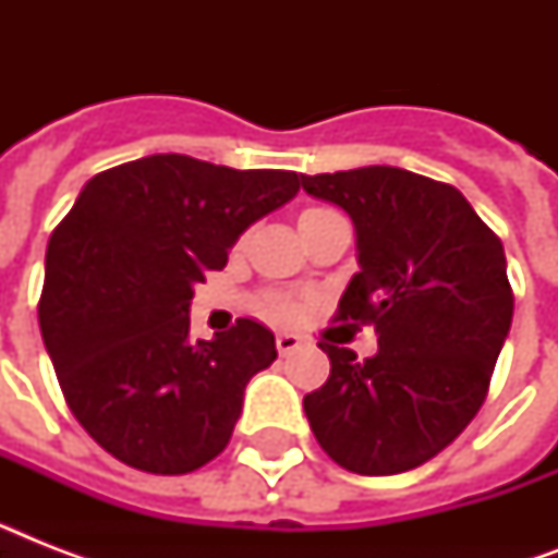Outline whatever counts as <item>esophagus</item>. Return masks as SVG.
<instances>
[{
    "label": "esophagus",
    "instance_id": "34e87169",
    "mask_svg": "<svg viewBox=\"0 0 558 558\" xmlns=\"http://www.w3.org/2000/svg\"><path fill=\"white\" fill-rule=\"evenodd\" d=\"M301 344H304V341H301V336H295V332H278V339H275V348H278L280 356H287V353H295Z\"/></svg>",
    "mask_w": 558,
    "mask_h": 558
}]
</instances>
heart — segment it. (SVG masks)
<instances>
[{
  "label": "heart",
  "instance_id": "1",
  "mask_svg": "<svg viewBox=\"0 0 558 558\" xmlns=\"http://www.w3.org/2000/svg\"><path fill=\"white\" fill-rule=\"evenodd\" d=\"M313 210H324V208H313ZM306 214H310V210H306ZM269 310H271V313H275V315H287V313H289L287 306H283V304H278V301H271V304H269Z\"/></svg>",
  "mask_w": 558,
  "mask_h": 558
}]
</instances>
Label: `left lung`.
<instances>
[{
  "mask_svg": "<svg viewBox=\"0 0 558 558\" xmlns=\"http://www.w3.org/2000/svg\"><path fill=\"white\" fill-rule=\"evenodd\" d=\"M310 196L348 210L359 271L336 322L376 327L359 362L322 341L330 379L306 393L315 440L356 475L423 466L481 411L512 324L501 240L458 187L388 165L301 177Z\"/></svg>",
  "mask_w": 558,
  "mask_h": 558,
  "instance_id": "left-lung-1",
  "label": "left lung"
}]
</instances>
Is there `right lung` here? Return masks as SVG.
Listing matches in <instances>:
<instances>
[{"label":"right lung","instance_id":"right-lung-1","mask_svg":"<svg viewBox=\"0 0 558 558\" xmlns=\"http://www.w3.org/2000/svg\"><path fill=\"white\" fill-rule=\"evenodd\" d=\"M298 187L292 170H234L179 153L83 185L48 240L39 330L72 414L112 458L185 475L226 449L245 385L278 350L252 318L191 341L193 287Z\"/></svg>","mask_w":558,"mask_h":558}]
</instances>
